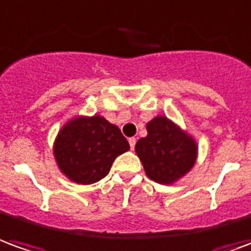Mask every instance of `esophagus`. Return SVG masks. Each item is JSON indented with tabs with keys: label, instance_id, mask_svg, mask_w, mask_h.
Segmentation results:
<instances>
[{
	"label": "esophagus",
	"instance_id": "34e87169",
	"mask_svg": "<svg viewBox=\"0 0 251 251\" xmlns=\"http://www.w3.org/2000/svg\"><path fill=\"white\" fill-rule=\"evenodd\" d=\"M128 143H129V147H131V150H134L135 145H136V139H135V138H129Z\"/></svg>",
	"mask_w": 251,
	"mask_h": 251
}]
</instances>
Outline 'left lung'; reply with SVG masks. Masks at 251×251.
Instances as JSON below:
<instances>
[{"label": "left lung", "instance_id": "8db88e82", "mask_svg": "<svg viewBox=\"0 0 251 251\" xmlns=\"http://www.w3.org/2000/svg\"><path fill=\"white\" fill-rule=\"evenodd\" d=\"M146 128L147 136L136 142L135 152L149 178L170 185L193 168L197 158L196 142L165 116L154 117Z\"/></svg>", "mask_w": 251, "mask_h": 251}]
</instances>
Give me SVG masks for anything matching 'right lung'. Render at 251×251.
Segmentation results:
<instances>
[{
	"mask_svg": "<svg viewBox=\"0 0 251 251\" xmlns=\"http://www.w3.org/2000/svg\"><path fill=\"white\" fill-rule=\"evenodd\" d=\"M129 150L119 127L99 115L66 123L54 143L60 172L77 184H94L109 173L113 161Z\"/></svg>",
	"mask_w": 251,
	"mask_h": 251,
	"instance_id": "obj_1",
	"label": "right lung"
}]
</instances>
